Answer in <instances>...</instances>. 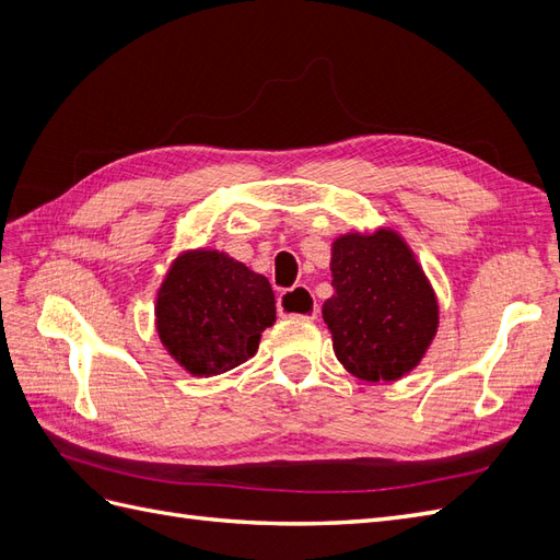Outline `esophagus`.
<instances>
[{
  "mask_svg": "<svg viewBox=\"0 0 560 560\" xmlns=\"http://www.w3.org/2000/svg\"><path fill=\"white\" fill-rule=\"evenodd\" d=\"M278 313L282 317H301V319H315L317 317V303L311 294L308 287L296 284L294 290L282 292L278 299Z\"/></svg>",
  "mask_w": 560,
  "mask_h": 560,
  "instance_id": "obj_1",
  "label": "esophagus"
}]
</instances>
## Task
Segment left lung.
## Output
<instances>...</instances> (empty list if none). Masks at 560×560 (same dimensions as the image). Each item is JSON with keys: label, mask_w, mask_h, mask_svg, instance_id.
Masks as SVG:
<instances>
[{"label": "left lung", "mask_w": 560, "mask_h": 560, "mask_svg": "<svg viewBox=\"0 0 560 560\" xmlns=\"http://www.w3.org/2000/svg\"><path fill=\"white\" fill-rule=\"evenodd\" d=\"M334 296L322 306L348 374L393 383L425 358L439 301L413 249L395 229L350 231L331 243Z\"/></svg>", "instance_id": "left-lung-1"}]
</instances>
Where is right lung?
<instances>
[{
    "label": "right lung",
    "mask_w": 560,
    "mask_h": 560,
    "mask_svg": "<svg viewBox=\"0 0 560 560\" xmlns=\"http://www.w3.org/2000/svg\"><path fill=\"white\" fill-rule=\"evenodd\" d=\"M156 331L191 376L210 378L247 362L276 322L270 282L219 249H186L156 294Z\"/></svg>",
    "instance_id": "1"
}]
</instances>
